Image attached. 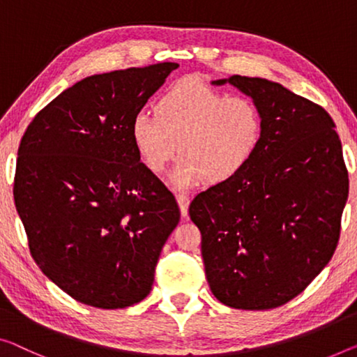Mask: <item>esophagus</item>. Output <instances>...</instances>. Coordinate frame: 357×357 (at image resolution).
<instances>
[{
	"label": "esophagus",
	"instance_id": "1",
	"mask_svg": "<svg viewBox=\"0 0 357 357\" xmlns=\"http://www.w3.org/2000/svg\"><path fill=\"white\" fill-rule=\"evenodd\" d=\"M176 200H178V204H179L181 215L185 218V216H188V208H189V204H190L189 195L184 194V192H178L176 194Z\"/></svg>",
	"mask_w": 357,
	"mask_h": 357
}]
</instances>
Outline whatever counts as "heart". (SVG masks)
Segmentation results:
<instances>
[{
  "mask_svg": "<svg viewBox=\"0 0 357 357\" xmlns=\"http://www.w3.org/2000/svg\"><path fill=\"white\" fill-rule=\"evenodd\" d=\"M263 114L253 99L183 78L160 94L155 114L136 112L130 132L147 169L160 173L176 151V188L225 183L247 168L263 139Z\"/></svg>",
  "mask_w": 357,
  "mask_h": 357,
  "instance_id": "b5f03b06",
  "label": "heart"
}]
</instances>
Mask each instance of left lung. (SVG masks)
<instances>
[{"mask_svg":"<svg viewBox=\"0 0 357 357\" xmlns=\"http://www.w3.org/2000/svg\"><path fill=\"white\" fill-rule=\"evenodd\" d=\"M263 114V139L247 168L189 205L202 234L211 294L263 311L300 295L338 245L348 199L342 141L326 109L264 78L232 75Z\"/></svg>","mask_w":357,"mask_h":357,"instance_id":"left-lung-1","label":"left lung"}]
</instances>
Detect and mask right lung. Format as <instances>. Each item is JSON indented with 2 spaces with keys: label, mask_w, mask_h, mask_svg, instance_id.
Here are the masks:
<instances>
[{
  "label": "right lung",
  "mask_w": 357,
  "mask_h": 357,
  "mask_svg": "<svg viewBox=\"0 0 357 357\" xmlns=\"http://www.w3.org/2000/svg\"><path fill=\"white\" fill-rule=\"evenodd\" d=\"M179 66L100 73L52 99L19 146L14 202L41 273L83 305L119 310L151 294L181 213L141 163L131 120Z\"/></svg>",
  "instance_id": "1"
}]
</instances>
